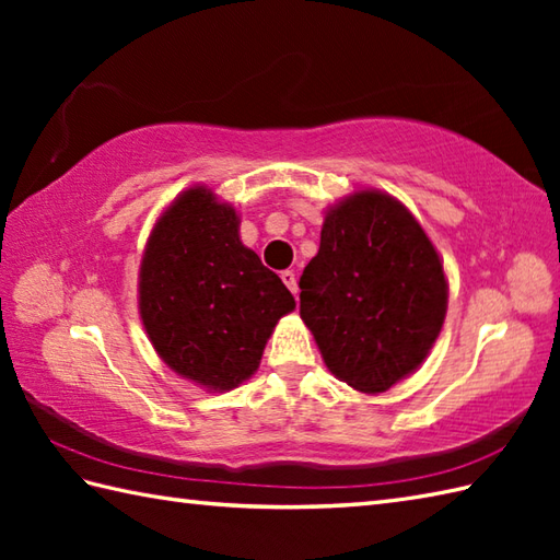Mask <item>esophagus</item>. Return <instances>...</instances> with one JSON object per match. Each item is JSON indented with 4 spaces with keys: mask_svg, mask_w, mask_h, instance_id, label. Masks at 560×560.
I'll list each match as a JSON object with an SVG mask.
<instances>
[{
    "mask_svg": "<svg viewBox=\"0 0 560 560\" xmlns=\"http://www.w3.org/2000/svg\"><path fill=\"white\" fill-rule=\"evenodd\" d=\"M281 281L287 283V289L295 295L299 293V281H295V271H291V269H287V271H281Z\"/></svg>",
    "mask_w": 560,
    "mask_h": 560,
    "instance_id": "1",
    "label": "esophagus"
}]
</instances>
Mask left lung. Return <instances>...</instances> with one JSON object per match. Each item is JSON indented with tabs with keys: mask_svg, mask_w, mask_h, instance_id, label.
I'll return each instance as SVG.
<instances>
[{
	"mask_svg": "<svg viewBox=\"0 0 560 560\" xmlns=\"http://www.w3.org/2000/svg\"><path fill=\"white\" fill-rule=\"evenodd\" d=\"M299 287L301 317L327 368L368 395L423 363L447 311L433 243L383 192H355L327 213Z\"/></svg>",
	"mask_w": 560,
	"mask_h": 560,
	"instance_id": "left-lung-1",
	"label": "left lung"
}]
</instances>
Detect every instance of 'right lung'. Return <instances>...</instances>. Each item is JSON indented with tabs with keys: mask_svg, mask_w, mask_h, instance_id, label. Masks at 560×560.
Returning <instances> with one entry per match:
<instances>
[{
	"mask_svg": "<svg viewBox=\"0 0 560 560\" xmlns=\"http://www.w3.org/2000/svg\"><path fill=\"white\" fill-rule=\"evenodd\" d=\"M237 213L211 189L173 201L153 229L139 273V313L161 359L211 389L257 371L273 325L295 301L241 243Z\"/></svg>",
	"mask_w": 560,
	"mask_h": 560,
	"instance_id": "add662e5",
	"label": "right lung"
}]
</instances>
